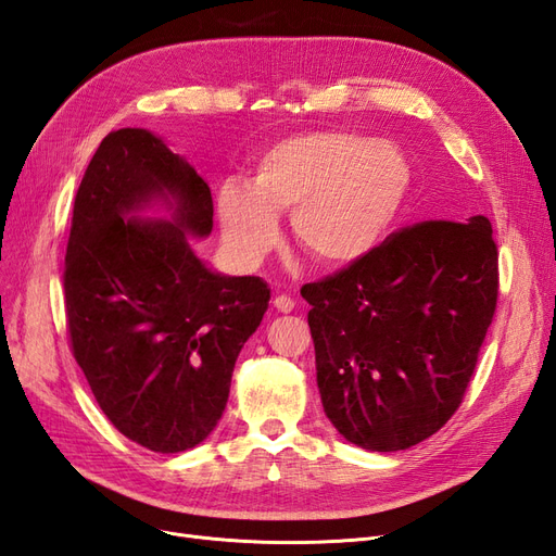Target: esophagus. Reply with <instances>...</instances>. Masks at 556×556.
Masks as SVG:
<instances>
[{"instance_id":"obj_1","label":"esophagus","mask_w":556,"mask_h":556,"mask_svg":"<svg viewBox=\"0 0 556 556\" xmlns=\"http://www.w3.org/2000/svg\"><path fill=\"white\" fill-rule=\"evenodd\" d=\"M294 299H290L288 294H278L276 299H274V308L278 311V313H292L294 311Z\"/></svg>"}]
</instances>
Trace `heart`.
<instances>
[{"label": "heart", "mask_w": 556, "mask_h": 556, "mask_svg": "<svg viewBox=\"0 0 556 556\" xmlns=\"http://www.w3.org/2000/svg\"><path fill=\"white\" fill-rule=\"evenodd\" d=\"M415 188L406 150L343 129L292 134L252 164L248 185L215 192V217L231 257L257 266L280 241L290 213L296 243L319 264L343 268L378 250L399 225Z\"/></svg>", "instance_id": "heart-1"}]
</instances>
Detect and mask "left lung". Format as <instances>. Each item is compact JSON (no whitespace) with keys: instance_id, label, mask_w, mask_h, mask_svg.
<instances>
[{"instance_id":"8db88e82","label":"left lung","mask_w":556,"mask_h":556,"mask_svg":"<svg viewBox=\"0 0 556 556\" xmlns=\"http://www.w3.org/2000/svg\"><path fill=\"white\" fill-rule=\"evenodd\" d=\"M496 294L484 215L401 229L341 274L304 285L317 390L336 431L371 452L439 431L473 376Z\"/></svg>"}]
</instances>
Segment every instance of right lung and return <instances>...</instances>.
<instances>
[{
	"instance_id": "1",
	"label": "right lung",
	"mask_w": 556,
	"mask_h": 556,
	"mask_svg": "<svg viewBox=\"0 0 556 556\" xmlns=\"http://www.w3.org/2000/svg\"><path fill=\"white\" fill-rule=\"evenodd\" d=\"M213 231L208 182L150 129L99 143L64 257L72 348L113 427L153 452L206 441L271 290L217 274L190 239Z\"/></svg>"
}]
</instances>
